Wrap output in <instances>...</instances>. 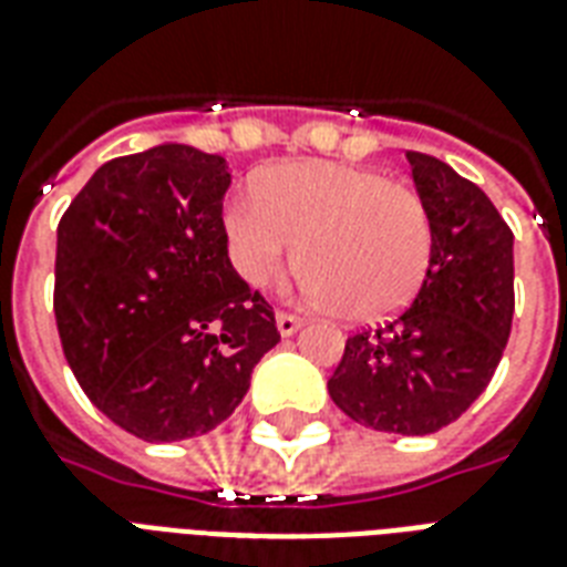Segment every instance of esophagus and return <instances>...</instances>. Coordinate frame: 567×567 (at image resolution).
Masks as SVG:
<instances>
[{"instance_id":"1","label":"esophagus","mask_w":567,"mask_h":567,"mask_svg":"<svg viewBox=\"0 0 567 567\" xmlns=\"http://www.w3.org/2000/svg\"><path fill=\"white\" fill-rule=\"evenodd\" d=\"M275 322H278V331L284 338H289V334H296L301 329V319L296 313H284V310L275 317Z\"/></svg>"}]
</instances>
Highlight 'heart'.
Returning a JSON list of instances; mask_svg holds the SVG:
<instances>
[{
	"label": "heart",
	"instance_id": "b5f03b06",
	"mask_svg": "<svg viewBox=\"0 0 567 567\" xmlns=\"http://www.w3.org/2000/svg\"><path fill=\"white\" fill-rule=\"evenodd\" d=\"M224 233L254 287L278 280L299 254L305 292L343 322L394 317L419 296L433 259V218L419 190L334 161L268 169L257 194L229 199Z\"/></svg>",
	"mask_w": 567,
	"mask_h": 567
}]
</instances>
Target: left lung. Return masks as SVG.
Wrapping results in <instances>:
<instances>
[{
    "instance_id": "left-lung-1",
    "label": "left lung",
    "mask_w": 567,
    "mask_h": 567,
    "mask_svg": "<svg viewBox=\"0 0 567 567\" xmlns=\"http://www.w3.org/2000/svg\"><path fill=\"white\" fill-rule=\"evenodd\" d=\"M406 161L433 218L427 280L391 322L349 334L329 394L364 427L427 436L461 419L499 368L514 317V233L440 157Z\"/></svg>"
}]
</instances>
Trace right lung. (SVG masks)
Here are the masks:
<instances>
[{
    "instance_id": "obj_1",
    "label": "right lung",
    "mask_w": 567,
    "mask_h": 567,
    "mask_svg": "<svg viewBox=\"0 0 567 567\" xmlns=\"http://www.w3.org/2000/svg\"><path fill=\"white\" fill-rule=\"evenodd\" d=\"M220 155L164 143L106 161L56 229L59 338L80 389L137 440L215 430L280 340L227 254Z\"/></svg>"
}]
</instances>
